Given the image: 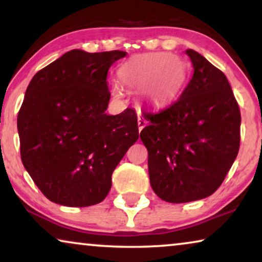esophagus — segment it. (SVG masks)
Returning a JSON list of instances; mask_svg holds the SVG:
<instances>
[{"label": "esophagus", "mask_w": 262, "mask_h": 262, "mask_svg": "<svg viewBox=\"0 0 262 262\" xmlns=\"http://www.w3.org/2000/svg\"><path fill=\"white\" fill-rule=\"evenodd\" d=\"M137 123H138V128H139V131H142V130H143V127L145 126V125H146V123H148V121H146V120L144 119V118H143L142 116H138Z\"/></svg>", "instance_id": "34e87169"}]
</instances>
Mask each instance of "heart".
<instances>
[{
	"label": "heart",
	"mask_w": 262,
	"mask_h": 262,
	"mask_svg": "<svg viewBox=\"0 0 262 262\" xmlns=\"http://www.w3.org/2000/svg\"><path fill=\"white\" fill-rule=\"evenodd\" d=\"M125 87L144 91V96L154 106H166L179 95L187 78L184 60L166 52H152L132 57L118 71ZM114 95L119 89L114 88Z\"/></svg>",
	"instance_id": "obj_1"
}]
</instances>
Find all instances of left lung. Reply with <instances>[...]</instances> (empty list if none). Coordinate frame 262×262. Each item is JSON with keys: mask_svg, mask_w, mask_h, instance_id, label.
Segmentation results:
<instances>
[{"mask_svg": "<svg viewBox=\"0 0 262 262\" xmlns=\"http://www.w3.org/2000/svg\"><path fill=\"white\" fill-rule=\"evenodd\" d=\"M193 76L177 101L143 112L150 185L168 203H187L217 191L239 149L241 112L222 71L187 50Z\"/></svg>", "mask_w": 262, "mask_h": 262, "instance_id": "1", "label": "left lung"}]
</instances>
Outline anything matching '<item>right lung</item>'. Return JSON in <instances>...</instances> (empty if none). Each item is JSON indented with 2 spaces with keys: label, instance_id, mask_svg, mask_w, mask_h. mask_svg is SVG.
Wrapping results in <instances>:
<instances>
[{
  "label": "right lung",
  "instance_id": "right-lung-1",
  "mask_svg": "<svg viewBox=\"0 0 262 262\" xmlns=\"http://www.w3.org/2000/svg\"><path fill=\"white\" fill-rule=\"evenodd\" d=\"M124 51L71 50L32 78L17 114L24 167L42 194L64 206L102 202L112 173L137 142L135 110L105 113L107 73Z\"/></svg>",
  "mask_w": 262,
  "mask_h": 262
}]
</instances>
